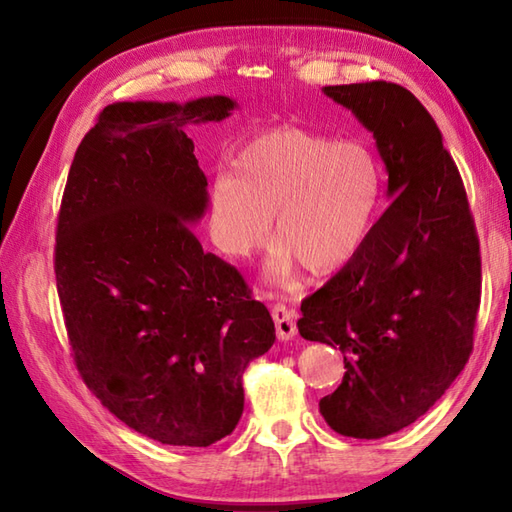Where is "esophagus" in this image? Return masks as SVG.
Instances as JSON below:
<instances>
[{
  "label": "esophagus",
  "instance_id": "1",
  "mask_svg": "<svg viewBox=\"0 0 512 512\" xmlns=\"http://www.w3.org/2000/svg\"><path fill=\"white\" fill-rule=\"evenodd\" d=\"M273 321L277 328V339L279 341H292L297 334V323H295V312L288 310L284 303H275L273 306Z\"/></svg>",
  "mask_w": 512,
  "mask_h": 512
}]
</instances>
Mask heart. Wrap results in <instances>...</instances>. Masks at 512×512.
Masks as SVG:
<instances>
[{"label":"heart","mask_w":512,"mask_h":512,"mask_svg":"<svg viewBox=\"0 0 512 512\" xmlns=\"http://www.w3.org/2000/svg\"><path fill=\"white\" fill-rule=\"evenodd\" d=\"M237 173H217L211 233L224 255L262 248L275 217L266 275L277 284L299 273L332 275L361 253L383 195V169L361 140H339L299 127L259 134L242 147Z\"/></svg>","instance_id":"heart-1"}]
</instances>
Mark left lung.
<instances>
[{
    "instance_id": "obj_1",
    "label": "left lung",
    "mask_w": 512,
    "mask_h": 512,
    "mask_svg": "<svg viewBox=\"0 0 512 512\" xmlns=\"http://www.w3.org/2000/svg\"><path fill=\"white\" fill-rule=\"evenodd\" d=\"M323 94L374 136L391 204L361 253L301 303L297 328L343 352V383L319 402L325 422L378 440L427 413L469 361L480 244L460 171L416 96L387 81Z\"/></svg>"
}]
</instances>
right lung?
<instances>
[{"label":"right lung","mask_w":512,"mask_h":512,"mask_svg":"<svg viewBox=\"0 0 512 512\" xmlns=\"http://www.w3.org/2000/svg\"><path fill=\"white\" fill-rule=\"evenodd\" d=\"M237 107L222 94L107 105L61 202L54 273L76 367L118 420L173 447L231 436L244 369L275 343L268 308L191 231L209 184L184 129Z\"/></svg>","instance_id":"right-lung-1"}]
</instances>
